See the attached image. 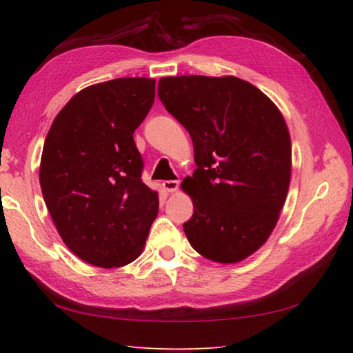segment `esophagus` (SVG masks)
<instances>
[{"instance_id":"34e87169","label":"esophagus","mask_w":353,"mask_h":353,"mask_svg":"<svg viewBox=\"0 0 353 353\" xmlns=\"http://www.w3.org/2000/svg\"><path fill=\"white\" fill-rule=\"evenodd\" d=\"M163 188L168 191V193H174V191L179 190V181H165Z\"/></svg>"}]
</instances>
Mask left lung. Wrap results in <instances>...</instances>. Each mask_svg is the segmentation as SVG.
<instances>
[{
	"label": "left lung",
	"instance_id": "8db88e82",
	"mask_svg": "<svg viewBox=\"0 0 353 353\" xmlns=\"http://www.w3.org/2000/svg\"><path fill=\"white\" fill-rule=\"evenodd\" d=\"M159 99L194 146L197 168L182 182L194 207L183 223L191 247L221 264L248 258L272 234L290 185L283 114L252 83L232 75L163 77Z\"/></svg>",
	"mask_w": 353,
	"mask_h": 353
}]
</instances>
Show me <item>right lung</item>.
<instances>
[{
  "mask_svg": "<svg viewBox=\"0 0 353 353\" xmlns=\"http://www.w3.org/2000/svg\"><path fill=\"white\" fill-rule=\"evenodd\" d=\"M156 80L115 79L77 92L44 140L40 185L63 242L88 264L117 268L137 259L159 211L142 181L132 134L150 112Z\"/></svg>",
  "mask_w": 353,
  "mask_h": 353,
  "instance_id": "obj_1",
  "label": "right lung"
}]
</instances>
